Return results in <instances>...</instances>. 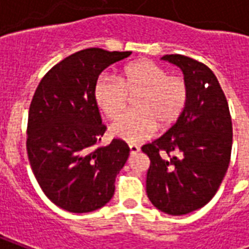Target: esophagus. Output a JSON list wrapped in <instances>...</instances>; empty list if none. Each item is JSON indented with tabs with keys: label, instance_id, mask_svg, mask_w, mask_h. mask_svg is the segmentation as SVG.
Segmentation results:
<instances>
[{
	"label": "esophagus",
	"instance_id": "esophagus-1",
	"mask_svg": "<svg viewBox=\"0 0 249 249\" xmlns=\"http://www.w3.org/2000/svg\"><path fill=\"white\" fill-rule=\"evenodd\" d=\"M129 150H130V155H137L140 152V147L137 144H129Z\"/></svg>",
	"mask_w": 249,
	"mask_h": 249
}]
</instances>
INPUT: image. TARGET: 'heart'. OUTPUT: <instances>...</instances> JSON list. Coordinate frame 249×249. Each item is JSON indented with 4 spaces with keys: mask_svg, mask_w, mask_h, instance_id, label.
Masks as SVG:
<instances>
[{
    "mask_svg": "<svg viewBox=\"0 0 249 249\" xmlns=\"http://www.w3.org/2000/svg\"><path fill=\"white\" fill-rule=\"evenodd\" d=\"M94 101L109 120H117L125 112L128 97L134 98L133 109L109 128L111 136L137 143L151 138L158 125L165 129L182 113L187 101V85L179 76L150 60H138L125 66L119 79L102 75L94 85Z\"/></svg>",
    "mask_w": 249,
    "mask_h": 249,
    "instance_id": "obj_1",
    "label": "heart"
}]
</instances>
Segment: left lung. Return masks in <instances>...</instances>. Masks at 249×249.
<instances>
[{
	"label": "left lung",
	"mask_w": 249,
	"mask_h": 249,
	"mask_svg": "<svg viewBox=\"0 0 249 249\" xmlns=\"http://www.w3.org/2000/svg\"><path fill=\"white\" fill-rule=\"evenodd\" d=\"M187 85L186 106L176 124L142 151L150 158L146 191L154 207L182 216L204 207L224 179L231 155L232 125L220 83L205 64L172 54Z\"/></svg>",
	"instance_id": "8db88e82"
}]
</instances>
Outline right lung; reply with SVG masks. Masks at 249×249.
I'll return each mask as SVG.
<instances>
[{"label": "right lung", "instance_id": "right-lung-1", "mask_svg": "<svg viewBox=\"0 0 249 249\" xmlns=\"http://www.w3.org/2000/svg\"><path fill=\"white\" fill-rule=\"evenodd\" d=\"M130 54L99 48L77 52L55 64L35 91L27 128L28 159L41 190L64 211L93 212L115 194L129 147L113 140L93 148L106 130L93 91L102 71Z\"/></svg>", "mask_w": 249, "mask_h": 249}]
</instances>
